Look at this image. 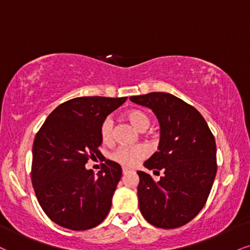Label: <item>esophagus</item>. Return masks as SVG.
Masks as SVG:
<instances>
[{
  "instance_id": "34e87169",
  "label": "esophagus",
  "mask_w": 250,
  "mask_h": 250,
  "mask_svg": "<svg viewBox=\"0 0 250 250\" xmlns=\"http://www.w3.org/2000/svg\"><path fill=\"white\" fill-rule=\"evenodd\" d=\"M129 171H130V170H129L128 167H122V172H123V174H127V173L129 172Z\"/></svg>"
}]
</instances>
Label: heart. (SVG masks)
Instances as JSON below:
<instances>
[{
	"label": "heart",
	"mask_w": 250,
	"mask_h": 250,
	"mask_svg": "<svg viewBox=\"0 0 250 250\" xmlns=\"http://www.w3.org/2000/svg\"><path fill=\"white\" fill-rule=\"evenodd\" d=\"M125 119L134 125L137 130H146L150 125V120L146 113L140 109H131L125 113ZM113 120L110 117L104 120L100 128V136L104 143H110L113 140ZM148 149L144 146H120L109 155V158L115 163L125 167H133L141 159L146 158Z\"/></svg>",
	"instance_id": "b5f03b06"
}]
</instances>
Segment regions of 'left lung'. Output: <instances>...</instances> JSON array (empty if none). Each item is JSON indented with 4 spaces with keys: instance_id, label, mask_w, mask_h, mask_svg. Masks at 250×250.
I'll list each match as a JSON object with an SVG mask.
<instances>
[{
    "instance_id": "obj_1",
    "label": "left lung",
    "mask_w": 250,
    "mask_h": 250,
    "mask_svg": "<svg viewBox=\"0 0 250 250\" xmlns=\"http://www.w3.org/2000/svg\"><path fill=\"white\" fill-rule=\"evenodd\" d=\"M130 101L148 107L161 127L158 151L144 167L163 170L156 182L138 171V207L146 221L158 228H178L191 221L205 205L216 174V146L201 114L169 93L152 92L130 96Z\"/></svg>"
}]
</instances>
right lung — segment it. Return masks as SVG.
Here are the masks:
<instances>
[{"instance_id": "add662e5", "label": "right lung", "mask_w": 250, "mask_h": 250, "mask_svg": "<svg viewBox=\"0 0 250 250\" xmlns=\"http://www.w3.org/2000/svg\"><path fill=\"white\" fill-rule=\"evenodd\" d=\"M127 98L81 96L59 104L45 120L32 146V186L39 205L55 224L86 230L104 220L122 176L107 159L96 173L89 158L100 156L102 122Z\"/></svg>"}]
</instances>
